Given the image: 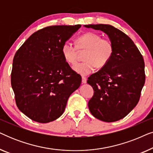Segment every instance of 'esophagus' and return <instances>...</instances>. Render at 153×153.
Masks as SVG:
<instances>
[{"instance_id": "esophagus-1", "label": "esophagus", "mask_w": 153, "mask_h": 153, "mask_svg": "<svg viewBox=\"0 0 153 153\" xmlns=\"http://www.w3.org/2000/svg\"><path fill=\"white\" fill-rule=\"evenodd\" d=\"M82 81L83 83H85L87 82V79L84 76H82V81Z\"/></svg>"}]
</instances>
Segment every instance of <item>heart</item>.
<instances>
[{"label":"heart","instance_id":"obj_1","mask_svg":"<svg viewBox=\"0 0 153 153\" xmlns=\"http://www.w3.org/2000/svg\"><path fill=\"white\" fill-rule=\"evenodd\" d=\"M77 45L67 41L61 47V53L65 60L69 64H74L76 61L78 49L86 50L85 53V61L73 66L75 72L86 76L95 70L96 66L102 68L105 66L114 54V47L112 41L95 33H87L77 39Z\"/></svg>","mask_w":153,"mask_h":153}]
</instances>
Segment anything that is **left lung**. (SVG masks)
Returning a JSON list of instances; mask_svg holds the SVG:
<instances>
[{
	"label": "left lung",
	"mask_w": 153,
	"mask_h": 153,
	"mask_svg": "<svg viewBox=\"0 0 153 153\" xmlns=\"http://www.w3.org/2000/svg\"><path fill=\"white\" fill-rule=\"evenodd\" d=\"M101 30L114 44L108 63L88 77L94 95L88 102L92 115L104 122H115L127 116L139 102L145 83V65L138 48L126 34L108 24L84 25Z\"/></svg>",
	"instance_id": "obj_1"
}]
</instances>
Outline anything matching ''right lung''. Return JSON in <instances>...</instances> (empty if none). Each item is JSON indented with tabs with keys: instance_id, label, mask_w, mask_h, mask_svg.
Listing matches in <instances>:
<instances>
[{
	"instance_id": "obj_1",
	"label": "right lung",
	"mask_w": 153,
	"mask_h": 153,
	"mask_svg": "<svg viewBox=\"0 0 153 153\" xmlns=\"http://www.w3.org/2000/svg\"><path fill=\"white\" fill-rule=\"evenodd\" d=\"M81 25L52 26L30 35L16 52L11 74L16 106L31 120L51 122L63 114L81 77L62 57L61 47Z\"/></svg>"
}]
</instances>
